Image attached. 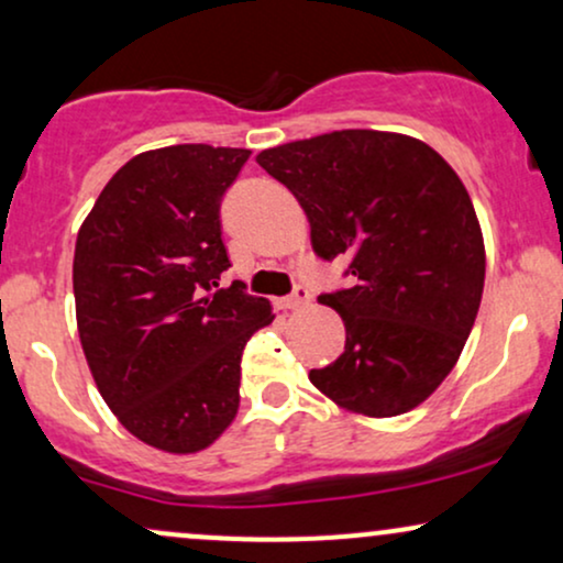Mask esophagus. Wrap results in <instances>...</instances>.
Here are the masks:
<instances>
[{
  "label": "esophagus",
  "mask_w": 563,
  "mask_h": 563,
  "mask_svg": "<svg viewBox=\"0 0 563 563\" xmlns=\"http://www.w3.org/2000/svg\"><path fill=\"white\" fill-rule=\"evenodd\" d=\"M309 299H312L309 288L307 286H296L294 294L286 296V299H277V307H280V309H299V307H303V303H309Z\"/></svg>",
  "instance_id": "obj_1"
}]
</instances>
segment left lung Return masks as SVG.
Masks as SVG:
<instances>
[{
  "mask_svg": "<svg viewBox=\"0 0 563 563\" xmlns=\"http://www.w3.org/2000/svg\"><path fill=\"white\" fill-rule=\"evenodd\" d=\"M301 203L320 260L346 256L352 286L322 294L344 354L309 380L349 412L402 416L461 357L484 290V241L461 177L407 134L341 129L256 156Z\"/></svg>",
  "mask_w": 563,
  "mask_h": 563,
  "instance_id": "left-lung-1",
  "label": "left lung"
}]
</instances>
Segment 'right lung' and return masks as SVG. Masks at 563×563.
<instances>
[{
  "label": "right lung",
  "mask_w": 563,
  "mask_h": 563,
  "mask_svg": "<svg viewBox=\"0 0 563 563\" xmlns=\"http://www.w3.org/2000/svg\"><path fill=\"white\" fill-rule=\"evenodd\" d=\"M251 151L169 145L126 161L84 219L76 325L102 399L151 448L190 455L232 423L245 341L275 320L230 267L219 206Z\"/></svg>",
  "instance_id": "right-lung-1"
}]
</instances>
